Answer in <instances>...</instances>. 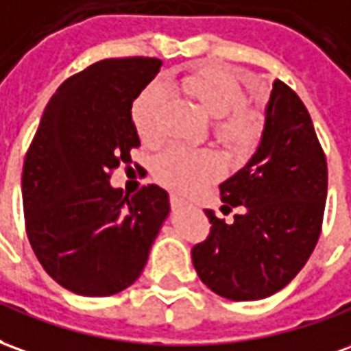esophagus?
Wrapping results in <instances>:
<instances>
[{"label":"esophagus","mask_w":351,"mask_h":351,"mask_svg":"<svg viewBox=\"0 0 351 351\" xmlns=\"http://www.w3.org/2000/svg\"><path fill=\"white\" fill-rule=\"evenodd\" d=\"M170 204H171V208L187 206V200H183L180 195H173V193H171V195H170Z\"/></svg>","instance_id":"esophagus-1"}]
</instances>
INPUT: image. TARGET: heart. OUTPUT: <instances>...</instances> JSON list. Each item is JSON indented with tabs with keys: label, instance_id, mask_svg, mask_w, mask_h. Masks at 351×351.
Listing matches in <instances>:
<instances>
[{
	"label": "heart",
	"instance_id": "obj_1",
	"mask_svg": "<svg viewBox=\"0 0 351 351\" xmlns=\"http://www.w3.org/2000/svg\"><path fill=\"white\" fill-rule=\"evenodd\" d=\"M176 88L214 118V135L233 151H246L258 143L263 132V114L246 105L243 84L226 69L204 66L181 76ZM132 120L141 143L156 147L164 139V93L158 86L147 88L132 105ZM219 158L208 149L171 145L154 162V178L162 185L191 193L219 173Z\"/></svg>",
	"mask_w": 351,
	"mask_h": 351
}]
</instances>
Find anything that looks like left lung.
<instances>
[{
	"label": "left lung",
	"instance_id": "8db88e82",
	"mask_svg": "<svg viewBox=\"0 0 351 351\" xmlns=\"http://www.w3.org/2000/svg\"><path fill=\"white\" fill-rule=\"evenodd\" d=\"M327 156L308 108L275 80L263 139L252 160L219 185L233 223L206 210L210 233L193 246L200 281L227 300H262L298 275L317 245L325 200Z\"/></svg>",
	"mask_w": 351,
	"mask_h": 351
}]
</instances>
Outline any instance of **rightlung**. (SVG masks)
Wrapping results in <instances>:
<instances>
[{
	"label": "right lung",
	"instance_id": "add662e5",
	"mask_svg": "<svg viewBox=\"0 0 351 351\" xmlns=\"http://www.w3.org/2000/svg\"><path fill=\"white\" fill-rule=\"evenodd\" d=\"M160 64L152 57H118L66 78L26 151V235L51 279L74 294L112 296L137 281L170 212L158 185L124 197L108 183L141 145L132 103Z\"/></svg>",
	"mask_w": 351,
	"mask_h": 351
}]
</instances>
